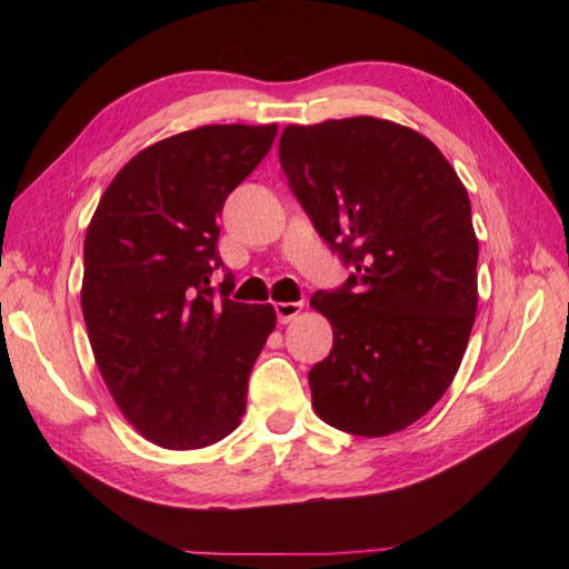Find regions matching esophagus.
Segmentation results:
<instances>
[{
  "mask_svg": "<svg viewBox=\"0 0 569 569\" xmlns=\"http://www.w3.org/2000/svg\"><path fill=\"white\" fill-rule=\"evenodd\" d=\"M273 310H276L278 322L286 325V322H291V320L298 318V312L303 310V303H276Z\"/></svg>",
  "mask_w": 569,
  "mask_h": 569,
  "instance_id": "obj_1",
  "label": "esophagus"
}]
</instances>
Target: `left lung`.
<instances>
[{
    "instance_id": "obj_1",
    "label": "left lung",
    "mask_w": 569,
    "mask_h": 569,
    "mask_svg": "<svg viewBox=\"0 0 569 569\" xmlns=\"http://www.w3.org/2000/svg\"><path fill=\"white\" fill-rule=\"evenodd\" d=\"M278 159L312 227L355 269L310 298L335 335L308 373L312 406L361 438L403 430L452 383L477 316L462 180L430 139L377 117L286 127Z\"/></svg>"
}]
</instances>
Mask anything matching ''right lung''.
Here are the masks:
<instances>
[{
    "label": "right lung",
    "instance_id": "obj_1",
    "mask_svg": "<svg viewBox=\"0 0 569 569\" xmlns=\"http://www.w3.org/2000/svg\"><path fill=\"white\" fill-rule=\"evenodd\" d=\"M276 124H212L137 153L84 234L82 318L107 389L143 438L198 450L247 408L271 306L229 298L217 251L224 200L269 153ZM223 283H209L212 270Z\"/></svg>",
    "mask_w": 569,
    "mask_h": 569
}]
</instances>
